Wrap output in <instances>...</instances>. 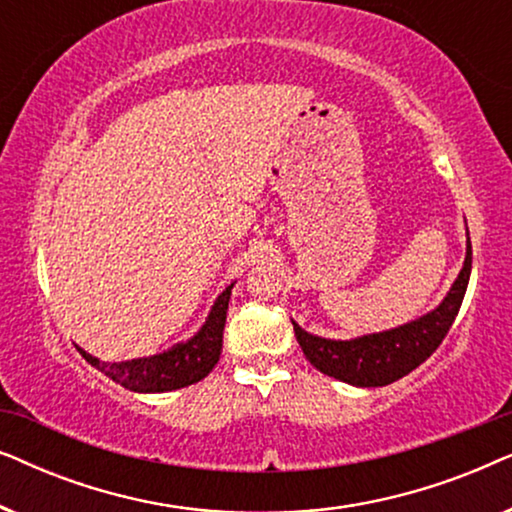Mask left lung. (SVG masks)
<instances>
[{"label": "left lung", "mask_w": 512, "mask_h": 512, "mask_svg": "<svg viewBox=\"0 0 512 512\" xmlns=\"http://www.w3.org/2000/svg\"><path fill=\"white\" fill-rule=\"evenodd\" d=\"M471 258V237H468L464 268L454 279L443 303L436 310L426 312L424 317L398 328H389V331L361 335L352 340L319 338L291 321L300 349L307 361L321 373L354 384V387H384V384L401 380L419 363L429 359L445 340L454 317L459 314L461 300H464L468 277H471Z\"/></svg>", "instance_id": "left-lung-1"}]
</instances>
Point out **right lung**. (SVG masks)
Masks as SVG:
<instances>
[{
  "instance_id": "add662e5",
  "label": "right lung",
  "mask_w": 512,
  "mask_h": 512,
  "mask_svg": "<svg viewBox=\"0 0 512 512\" xmlns=\"http://www.w3.org/2000/svg\"><path fill=\"white\" fill-rule=\"evenodd\" d=\"M230 289H233V284L226 286V291L214 300L207 321L191 340L179 342V345H174L163 354L109 363L95 359L93 354L83 352L81 347L79 352L90 366L102 370L116 384L137 391V394H163V391L181 389L188 387V384L200 382L202 377L209 375V370L216 366L221 356Z\"/></svg>"
}]
</instances>
